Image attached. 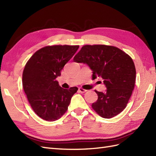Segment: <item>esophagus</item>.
Returning a JSON list of instances; mask_svg holds the SVG:
<instances>
[{
	"label": "esophagus",
	"mask_w": 156,
	"mask_h": 156,
	"mask_svg": "<svg viewBox=\"0 0 156 156\" xmlns=\"http://www.w3.org/2000/svg\"><path fill=\"white\" fill-rule=\"evenodd\" d=\"M78 91H79L80 93H85V92H86L87 90L82 88V87H79V88H78Z\"/></svg>",
	"instance_id": "1"
}]
</instances>
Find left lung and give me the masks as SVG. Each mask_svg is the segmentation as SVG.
<instances>
[{"instance_id":"8db88e82","label":"left lung","mask_w":156,"mask_h":156,"mask_svg":"<svg viewBox=\"0 0 156 156\" xmlns=\"http://www.w3.org/2000/svg\"><path fill=\"white\" fill-rule=\"evenodd\" d=\"M74 61L86 64L92 70V78L103 79L105 92L95 91L98 99L92 108L99 116L110 119L125 109L134 87L136 69L133 59L113 46L84 45Z\"/></svg>"}]
</instances>
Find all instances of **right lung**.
Masks as SVG:
<instances>
[{"label": "right lung", "instance_id": "add662e5", "mask_svg": "<svg viewBox=\"0 0 156 156\" xmlns=\"http://www.w3.org/2000/svg\"><path fill=\"white\" fill-rule=\"evenodd\" d=\"M78 45H53L31 56L22 75L24 92L34 112L47 121L61 118L68 109L77 87L63 89L56 78L78 49Z\"/></svg>", "mask_w": 156, "mask_h": 156}]
</instances>
